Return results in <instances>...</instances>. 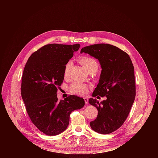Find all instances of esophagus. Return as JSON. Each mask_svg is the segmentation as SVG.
<instances>
[{"label": "esophagus", "mask_w": 158, "mask_h": 158, "mask_svg": "<svg viewBox=\"0 0 158 158\" xmlns=\"http://www.w3.org/2000/svg\"><path fill=\"white\" fill-rule=\"evenodd\" d=\"M84 99L85 103L86 104H88V102H89V99H88V98H84Z\"/></svg>", "instance_id": "1"}]
</instances>
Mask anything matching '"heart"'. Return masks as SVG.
<instances>
[{
    "instance_id": "1",
    "label": "heart",
    "mask_w": 158,
    "mask_h": 158,
    "mask_svg": "<svg viewBox=\"0 0 158 158\" xmlns=\"http://www.w3.org/2000/svg\"><path fill=\"white\" fill-rule=\"evenodd\" d=\"M78 60L87 73H96L97 72L98 69L99 64H98V62L96 61V60L94 59V58L88 57V56H82L78 59ZM71 65V62H68L65 65L64 70V75L65 77L68 75ZM87 87L86 85L81 82H73L70 87V91L73 93H74L78 95L85 94V93L87 92Z\"/></svg>"
}]
</instances>
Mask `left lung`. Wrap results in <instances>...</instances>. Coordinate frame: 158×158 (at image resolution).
<instances>
[{"label":"left lung","instance_id":"left-lung-1","mask_svg":"<svg viewBox=\"0 0 158 158\" xmlns=\"http://www.w3.org/2000/svg\"><path fill=\"white\" fill-rule=\"evenodd\" d=\"M97 59L101 67L99 83L92 94L97 98L106 97L99 102L90 98L98 114L90 123L93 130L103 134L119 128L126 121L136 96L134 69L129 55L119 48L108 44H94L83 48L81 53Z\"/></svg>","mask_w":158,"mask_h":158}]
</instances>
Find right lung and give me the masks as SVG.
<instances>
[{
	"label": "right lung",
	"mask_w": 158,
	"mask_h": 158,
	"mask_svg": "<svg viewBox=\"0 0 158 158\" xmlns=\"http://www.w3.org/2000/svg\"><path fill=\"white\" fill-rule=\"evenodd\" d=\"M79 44H48L27 60L22 77L21 95L33 124L48 136L64 131L74 110L84 107L83 98L71 95L58 101L57 88L63 82L64 70Z\"/></svg>",
	"instance_id": "right-lung-1"
}]
</instances>
